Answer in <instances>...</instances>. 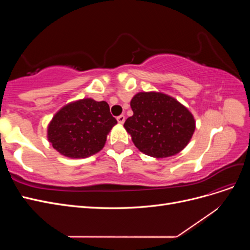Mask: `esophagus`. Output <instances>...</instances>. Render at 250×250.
Segmentation results:
<instances>
[{
    "label": "esophagus",
    "instance_id": "esophagus-1",
    "mask_svg": "<svg viewBox=\"0 0 250 250\" xmlns=\"http://www.w3.org/2000/svg\"><path fill=\"white\" fill-rule=\"evenodd\" d=\"M117 120H118V123L119 124H123L125 122V116L124 115H121V116H119L117 118Z\"/></svg>",
    "mask_w": 250,
    "mask_h": 250
}]
</instances>
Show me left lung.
Instances as JSON below:
<instances>
[{"mask_svg":"<svg viewBox=\"0 0 250 250\" xmlns=\"http://www.w3.org/2000/svg\"><path fill=\"white\" fill-rule=\"evenodd\" d=\"M133 116L124 127L141 152L163 158L180 152L195 130L192 113L174 98L162 93L142 92L130 102Z\"/></svg>","mask_w":250,"mask_h":250,"instance_id":"8db88e82","label":"left lung"}]
</instances>
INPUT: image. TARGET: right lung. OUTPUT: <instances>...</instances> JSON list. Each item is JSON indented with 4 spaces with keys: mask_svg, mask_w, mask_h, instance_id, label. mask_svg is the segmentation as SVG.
Segmentation results:
<instances>
[{
    "mask_svg": "<svg viewBox=\"0 0 250 250\" xmlns=\"http://www.w3.org/2000/svg\"><path fill=\"white\" fill-rule=\"evenodd\" d=\"M117 120L105 101L82 99L65 105L48 126V140L60 154L84 158L104 147Z\"/></svg>",
    "mask_w": 250,
    "mask_h": 250,
    "instance_id": "add662e5",
    "label": "right lung"
}]
</instances>
